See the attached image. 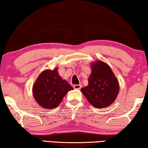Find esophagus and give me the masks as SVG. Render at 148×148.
<instances>
[{
  "instance_id": "1",
  "label": "esophagus",
  "mask_w": 148,
  "mask_h": 148,
  "mask_svg": "<svg viewBox=\"0 0 148 148\" xmlns=\"http://www.w3.org/2000/svg\"><path fill=\"white\" fill-rule=\"evenodd\" d=\"M73 87L75 89H81V87H82V85H80V84H79V85H74Z\"/></svg>"
}]
</instances>
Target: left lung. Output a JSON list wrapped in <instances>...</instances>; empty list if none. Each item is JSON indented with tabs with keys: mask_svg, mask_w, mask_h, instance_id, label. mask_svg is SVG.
I'll list each match as a JSON object with an SVG mask.
<instances>
[{
	"mask_svg": "<svg viewBox=\"0 0 148 148\" xmlns=\"http://www.w3.org/2000/svg\"><path fill=\"white\" fill-rule=\"evenodd\" d=\"M91 65L88 86L82 87L81 91L92 106L97 108H106L113 103L119 93L118 80L104 62L98 60Z\"/></svg>",
	"mask_w": 148,
	"mask_h": 148,
	"instance_id": "1",
	"label": "left lung"
}]
</instances>
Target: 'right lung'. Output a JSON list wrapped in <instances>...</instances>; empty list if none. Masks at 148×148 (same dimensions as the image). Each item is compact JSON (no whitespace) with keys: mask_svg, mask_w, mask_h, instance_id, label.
I'll return each mask as SVG.
<instances>
[{"mask_svg":"<svg viewBox=\"0 0 148 148\" xmlns=\"http://www.w3.org/2000/svg\"><path fill=\"white\" fill-rule=\"evenodd\" d=\"M73 89L66 80L61 78L57 68L46 70L39 75L32 87L34 98L45 109L56 108L69 91Z\"/></svg>","mask_w":148,"mask_h":148,"instance_id":"1","label":"right lung"}]
</instances>
